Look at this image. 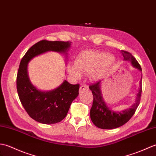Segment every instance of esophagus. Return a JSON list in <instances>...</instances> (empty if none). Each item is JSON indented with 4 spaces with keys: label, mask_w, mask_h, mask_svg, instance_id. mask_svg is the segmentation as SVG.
<instances>
[{
    "label": "esophagus",
    "mask_w": 156,
    "mask_h": 156,
    "mask_svg": "<svg viewBox=\"0 0 156 156\" xmlns=\"http://www.w3.org/2000/svg\"><path fill=\"white\" fill-rule=\"evenodd\" d=\"M89 89V87L87 86H85V85H82L80 87V89H79V91L81 92L83 91H87V90Z\"/></svg>",
    "instance_id": "esophagus-1"
}]
</instances>
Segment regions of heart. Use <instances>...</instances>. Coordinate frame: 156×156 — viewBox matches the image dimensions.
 <instances>
[{"label":"heart","mask_w":156,"mask_h":156,"mask_svg":"<svg viewBox=\"0 0 156 156\" xmlns=\"http://www.w3.org/2000/svg\"><path fill=\"white\" fill-rule=\"evenodd\" d=\"M115 62L112 54L105 51L93 50L81 52L74 61V67L69 65V73L75 77H80L81 73H89L93 81L101 79L108 73Z\"/></svg>","instance_id":"1"}]
</instances>
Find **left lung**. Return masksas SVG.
<instances>
[{
  "label": "left lung",
  "mask_w": 156,
  "mask_h": 156,
  "mask_svg": "<svg viewBox=\"0 0 156 156\" xmlns=\"http://www.w3.org/2000/svg\"><path fill=\"white\" fill-rule=\"evenodd\" d=\"M123 60L130 62L131 65L141 71L140 65L132 55L126 51H121ZM142 77V76H141ZM101 81L89 86L93 95V105L90 110V117L94 125L104 129H112L122 126L129 121L140 104L141 95V79L140 81V88L136 95V101L133 104L122 112H115L107 105L101 91Z\"/></svg>",
  "instance_id": "8db88e82"
}]
</instances>
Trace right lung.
I'll return each mask as SVG.
<instances>
[{
	"instance_id": "right-lung-1",
	"label": "right lung",
	"mask_w": 156,
	"mask_h": 156,
	"mask_svg": "<svg viewBox=\"0 0 156 156\" xmlns=\"http://www.w3.org/2000/svg\"><path fill=\"white\" fill-rule=\"evenodd\" d=\"M71 42L41 41L27 51L20 63L16 77V89L19 99L29 115L43 124H54L63 120L73 101L79 95V85H72L64 80L51 91H41L34 86L28 75V63L38 55L48 51L63 53L66 56Z\"/></svg>"
}]
</instances>
